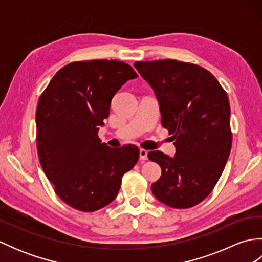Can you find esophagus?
<instances>
[{
  "label": "esophagus",
  "instance_id": "esophagus-1",
  "mask_svg": "<svg viewBox=\"0 0 262 262\" xmlns=\"http://www.w3.org/2000/svg\"><path fill=\"white\" fill-rule=\"evenodd\" d=\"M147 151H145V149H143V148H141L140 149V160L141 161H145V160H147Z\"/></svg>",
  "mask_w": 262,
  "mask_h": 262
}]
</instances>
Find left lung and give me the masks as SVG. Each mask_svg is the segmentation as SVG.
<instances>
[{"mask_svg": "<svg viewBox=\"0 0 262 262\" xmlns=\"http://www.w3.org/2000/svg\"><path fill=\"white\" fill-rule=\"evenodd\" d=\"M134 66L154 90L161 122L176 141L174 157L147 154L162 170L152 192L170 207H192L213 190L229 159V98L216 77L198 65L161 59Z\"/></svg>", "mask_w": 262, "mask_h": 262, "instance_id": "8db88e82", "label": "left lung"}]
</instances>
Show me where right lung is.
Instances as JSON below:
<instances>
[{
    "instance_id": "right-lung-1",
    "label": "right lung",
    "mask_w": 262,
    "mask_h": 262,
    "mask_svg": "<svg viewBox=\"0 0 262 262\" xmlns=\"http://www.w3.org/2000/svg\"><path fill=\"white\" fill-rule=\"evenodd\" d=\"M137 74L119 60L74 62L60 69L39 98L37 148L55 192L71 207L94 211L118 194L121 178L137 163L134 145L111 148L98 137L111 99Z\"/></svg>"
}]
</instances>
